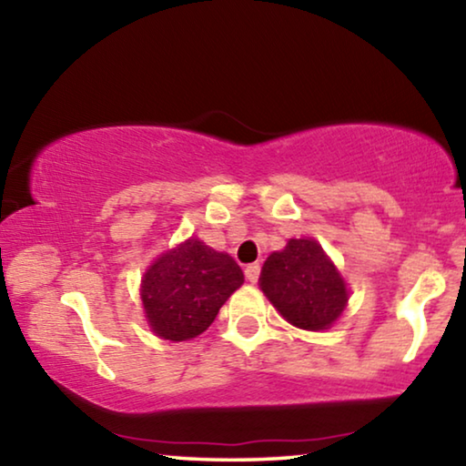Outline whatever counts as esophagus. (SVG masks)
Wrapping results in <instances>:
<instances>
[{
  "label": "esophagus",
  "mask_w": 466,
  "mask_h": 466,
  "mask_svg": "<svg viewBox=\"0 0 466 466\" xmlns=\"http://www.w3.org/2000/svg\"><path fill=\"white\" fill-rule=\"evenodd\" d=\"M258 278H260V265L258 263H252V265H248L246 267V279L248 282H258Z\"/></svg>",
  "instance_id": "1"
}]
</instances>
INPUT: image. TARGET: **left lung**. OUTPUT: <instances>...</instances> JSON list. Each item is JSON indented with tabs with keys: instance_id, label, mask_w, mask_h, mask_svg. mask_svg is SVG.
Listing matches in <instances>:
<instances>
[{
	"instance_id": "8db88e82",
	"label": "left lung",
	"mask_w": 466,
	"mask_h": 466,
	"mask_svg": "<svg viewBox=\"0 0 466 466\" xmlns=\"http://www.w3.org/2000/svg\"><path fill=\"white\" fill-rule=\"evenodd\" d=\"M260 289L286 320L305 330L329 329L348 301L335 265L311 239H290L273 252L260 271Z\"/></svg>"
}]
</instances>
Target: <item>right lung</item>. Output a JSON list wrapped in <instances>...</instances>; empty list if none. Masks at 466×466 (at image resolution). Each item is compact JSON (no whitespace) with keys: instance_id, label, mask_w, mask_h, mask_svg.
<instances>
[{"instance_id":"1","label":"right lung","mask_w":466,"mask_h":466,"mask_svg":"<svg viewBox=\"0 0 466 466\" xmlns=\"http://www.w3.org/2000/svg\"><path fill=\"white\" fill-rule=\"evenodd\" d=\"M241 284L244 273L228 254L216 252L199 239H188L146 271V318L163 339H193L214 322L218 309Z\"/></svg>"}]
</instances>
